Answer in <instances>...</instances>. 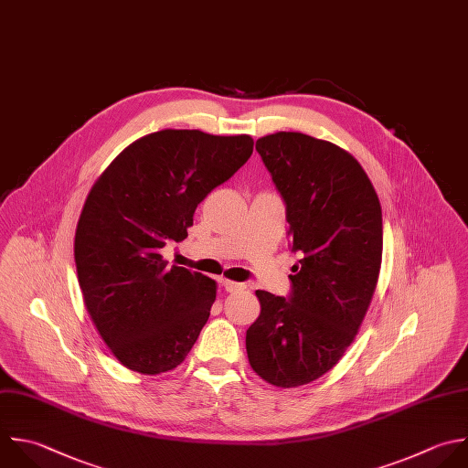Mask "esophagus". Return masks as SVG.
<instances>
[{
  "instance_id": "34e87169",
  "label": "esophagus",
  "mask_w": 468,
  "mask_h": 468,
  "mask_svg": "<svg viewBox=\"0 0 468 468\" xmlns=\"http://www.w3.org/2000/svg\"><path fill=\"white\" fill-rule=\"evenodd\" d=\"M221 283H223L227 292H239V291H243L247 287L245 283H238V282H230V280H223Z\"/></svg>"
}]
</instances>
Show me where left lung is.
Returning <instances> with one entry per match:
<instances>
[{"label": "left lung", "instance_id": "left-lung-1", "mask_svg": "<svg viewBox=\"0 0 468 468\" xmlns=\"http://www.w3.org/2000/svg\"><path fill=\"white\" fill-rule=\"evenodd\" d=\"M285 203L292 265L287 298L256 291L247 329L252 369L280 388L327 373L353 342L375 292L382 212L362 166L342 148L296 132L256 141Z\"/></svg>", "mask_w": 468, "mask_h": 468}]
</instances>
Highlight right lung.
<instances>
[{
    "label": "right lung",
    "instance_id": "add662e5",
    "mask_svg": "<svg viewBox=\"0 0 468 468\" xmlns=\"http://www.w3.org/2000/svg\"><path fill=\"white\" fill-rule=\"evenodd\" d=\"M249 135L163 130L130 144L93 185L75 234L88 313L130 369L177 367L216 300V282L172 265L161 249L183 241L197 205L252 155Z\"/></svg>",
    "mask_w": 468,
    "mask_h": 468
}]
</instances>
